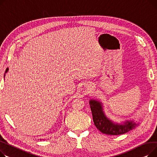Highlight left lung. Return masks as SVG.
<instances>
[{"label":"left lung","mask_w":157,"mask_h":157,"mask_svg":"<svg viewBox=\"0 0 157 157\" xmlns=\"http://www.w3.org/2000/svg\"><path fill=\"white\" fill-rule=\"evenodd\" d=\"M89 105L93 114V121L99 131L108 135H121L130 131L139 125V122L133 120L125 121L121 124L113 122L105 115L102 102L90 99Z\"/></svg>","instance_id":"obj_1"}]
</instances>
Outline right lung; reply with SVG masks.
<instances>
[{
    "mask_svg": "<svg viewBox=\"0 0 157 157\" xmlns=\"http://www.w3.org/2000/svg\"><path fill=\"white\" fill-rule=\"evenodd\" d=\"M8 70H9V68H7V69H6V71H5V74H4V78H5V75H6V73H7V71H8Z\"/></svg>",
    "mask_w": 157,
    "mask_h": 157,
    "instance_id": "1",
    "label": "right lung"
}]
</instances>
